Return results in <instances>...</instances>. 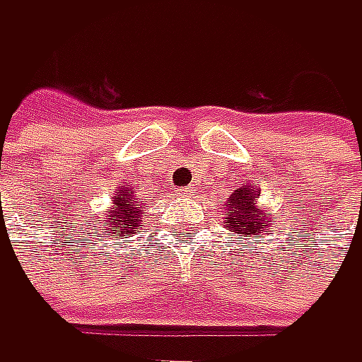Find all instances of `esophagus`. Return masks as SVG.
<instances>
[{
	"mask_svg": "<svg viewBox=\"0 0 362 362\" xmlns=\"http://www.w3.org/2000/svg\"><path fill=\"white\" fill-rule=\"evenodd\" d=\"M177 195L180 197H189V191H177Z\"/></svg>",
	"mask_w": 362,
	"mask_h": 362,
	"instance_id": "34e87169",
	"label": "esophagus"
}]
</instances>
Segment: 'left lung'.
Returning <instances> with one entry per match:
<instances>
[{
    "label": "left lung",
    "mask_w": 362,
    "mask_h": 362,
    "mask_svg": "<svg viewBox=\"0 0 362 362\" xmlns=\"http://www.w3.org/2000/svg\"><path fill=\"white\" fill-rule=\"evenodd\" d=\"M257 189H253L251 185H245L240 189H236L227 197L225 204V225L229 231L238 234L240 240H249V238H262L264 231L270 229V210H266V206L257 204ZM243 245V243H240Z\"/></svg>",
    "instance_id": "8db88e82"
}]
</instances>
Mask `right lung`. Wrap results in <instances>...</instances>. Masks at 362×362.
Instances as JSON below:
<instances>
[{"label":"right lung","instance_id":"1","mask_svg":"<svg viewBox=\"0 0 362 362\" xmlns=\"http://www.w3.org/2000/svg\"><path fill=\"white\" fill-rule=\"evenodd\" d=\"M144 210L141 202H137L135 191L124 185L115 187V193L111 197V210L107 212L103 225L109 236H126V234H137L141 227Z\"/></svg>","mask_w":362,"mask_h":362}]
</instances>
